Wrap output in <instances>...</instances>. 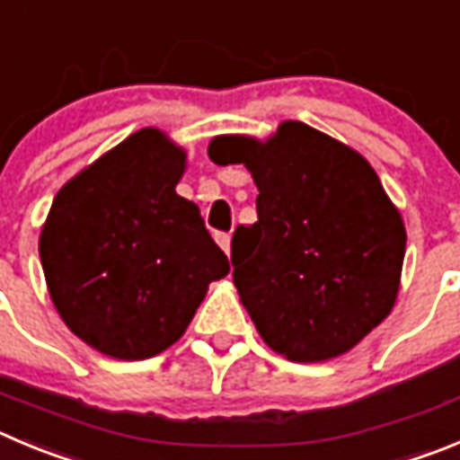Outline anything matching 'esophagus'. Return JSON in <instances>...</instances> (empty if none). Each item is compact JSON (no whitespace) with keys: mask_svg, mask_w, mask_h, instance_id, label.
I'll return each mask as SVG.
<instances>
[{"mask_svg":"<svg viewBox=\"0 0 460 460\" xmlns=\"http://www.w3.org/2000/svg\"><path fill=\"white\" fill-rule=\"evenodd\" d=\"M216 243L220 244V247L226 252V254H229V250H231V235L226 234V231H217V234H216Z\"/></svg>","mask_w":460,"mask_h":460,"instance_id":"obj_1","label":"esophagus"}]
</instances>
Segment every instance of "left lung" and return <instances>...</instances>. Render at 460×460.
I'll use <instances>...</instances> for the list:
<instances>
[{"label":"left lung","instance_id":"obj_1","mask_svg":"<svg viewBox=\"0 0 460 460\" xmlns=\"http://www.w3.org/2000/svg\"><path fill=\"white\" fill-rule=\"evenodd\" d=\"M208 156L244 163L259 188V220L234 231L231 265L240 302L277 354L333 358L385 320L406 231L366 158L293 119L268 143L220 136Z\"/></svg>","mask_w":460,"mask_h":460}]
</instances>
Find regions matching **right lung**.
<instances>
[{"instance_id":"right-lung-1","label":"right lung","mask_w":460,"mask_h":460,"mask_svg":"<svg viewBox=\"0 0 460 460\" xmlns=\"http://www.w3.org/2000/svg\"><path fill=\"white\" fill-rule=\"evenodd\" d=\"M186 154L140 128L58 190L40 234L56 311L97 351L143 360L177 342L226 254L177 195Z\"/></svg>"}]
</instances>
